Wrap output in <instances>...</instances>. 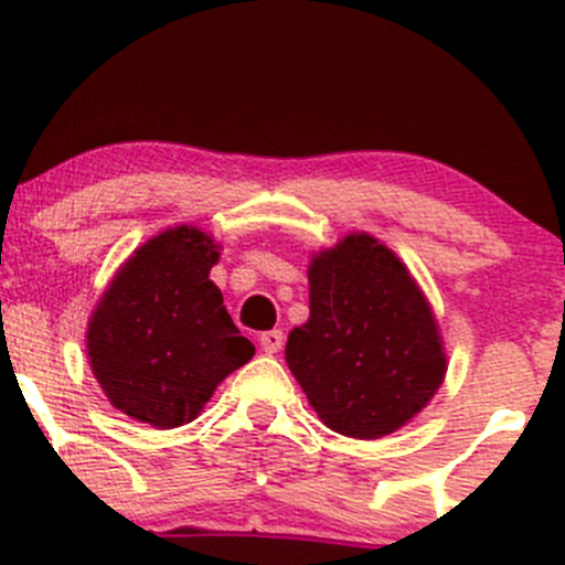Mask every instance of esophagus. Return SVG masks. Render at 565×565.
<instances>
[{"mask_svg": "<svg viewBox=\"0 0 565 565\" xmlns=\"http://www.w3.org/2000/svg\"><path fill=\"white\" fill-rule=\"evenodd\" d=\"M258 342H262V348H265V354H278L284 345V331L281 329L265 331V334L258 337Z\"/></svg>", "mask_w": 565, "mask_h": 565, "instance_id": "34e87169", "label": "esophagus"}]
</instances>
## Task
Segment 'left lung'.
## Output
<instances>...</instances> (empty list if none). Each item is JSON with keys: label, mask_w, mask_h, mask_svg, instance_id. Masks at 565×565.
Masks as SVG:
<instances>
[{"label": "left lung", "mask_w": 565, "mask_h": 565, "mask_svg": "<svg viewBox=\"0 0 565 565\" xmlns=\"http://www.w3.org/2000/svg\"><path fill=\"white\" fill-rule=\"evenodd\" d=\"M287 365L329 429L376 440L420 413L446 376L435 315L402 258L348 234L309 265V320Z\"/></svg>", "instance_id": "left-lung-1"}]
</instances>
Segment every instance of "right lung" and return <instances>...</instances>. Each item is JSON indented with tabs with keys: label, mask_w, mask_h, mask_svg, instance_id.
I'll list each match as a JSON object with an SVG mask.
<instances>
[{
	"label": "right lung",
	"mask_w": 565,
	"mask_h": 565,
	"mask_svg": "<svg viewBox=\"0 0 565 565\" xmlns=\"http://www.w3.org/2000/svg\"><path fill=\"white\" fill-rule=\"evenodd\" d=\"M217 245L192 225L167 228L119 267L88 323V360L108 402L156 429L194 420L228 373L250 362L211 281Z\"/></svg>",
	"instance_id": "right-lung-1"
}]
</instances>
